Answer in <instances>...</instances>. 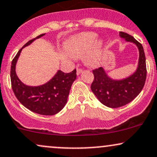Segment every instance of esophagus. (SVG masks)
Listing matches in <instances>:
<instances>
[{
    "label": "esophagus",
    "mask_w": 157,
    "mask_h": 157,
    "mask_svg": "<svg viewBox=\"0 0 157 157\" xmlns=\"http://www.w3.org/2000/svg\"><path fill=\"white\" fill-rule=\"evenodd\" d=\"M82 72V69H77V75H80V74Z\"/></svg>",
    "instance_id": "1"
}]
</instances>
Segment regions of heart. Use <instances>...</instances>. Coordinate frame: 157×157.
Masks as SVG:
<instances>
[{"label": "heart", "mask_w": 157, "mask_h": 157, "mask_svg": "<svg viewBox=\"0 0 157 157\" xmlns=\"http://www.w3.org/2000/svg\"><path fill=\"white\" fill-rule=\"evenodd\" d=\"M94 32H84L74 36L65 43V50L73 57L77 58L87 54L86 60L89 65H95L99 59L104 46V40L98 39Z\"/></svg>", "instance_id": "b5f03b06"}]
</instances>
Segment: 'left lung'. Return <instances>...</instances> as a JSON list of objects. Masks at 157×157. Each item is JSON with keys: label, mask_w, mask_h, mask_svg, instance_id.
Segmentation results:
<instances>
[{"label": "left lung", "mask_w": 157, "mask_h": 157, "mask_svg": "<svg viewBox=\"0 0 157 157\" xmlns=\"http://www.w3.org/2000/svg\"><path fill=\"white\" fill-rule=\"evenodd\" d=\"M121 38L135 44L139 50V60L135 72L125 78L117 80L107 75L104 67L94 69L91 90L101 103L111 108H117L131 102L142 90L146 79V63L142 44L133 36L119 32Z\"/></svg>", "instance_id": "1"}]
</instances>
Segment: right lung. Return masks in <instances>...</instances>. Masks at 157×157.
<instances>
[{"mask_svg": "<svg viewBox=\"0 0 157 157\" xmlns=\"http://www.w3.org/2000/svg\"><path fill=\"white\" fill-rule=\"evenodd\" d=\"M44 35L43 33L28 41L18 51L11 66V82L14 95L24 107L38 114L53 116L59 113L67 102L71 85L77 78L76 69L69 73L58 70L52 79L39 86L24 84L16 74V64L22 49Z\"/></svg>", "mask_w": 157, "mask_h": 157, "instance_id": "obj_1", "label": "right lung"}]
</instances>
